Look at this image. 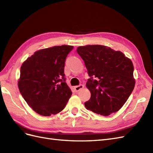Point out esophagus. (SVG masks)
Returning a JSON list of instances; mask_svg holds the SVG:
<instances>
[{
  "instance_id": "34e87169",
  "label": "esophagus",
  "mask_w": 153,
  "mask_h": 153,
  "mask_svg": "<svg viewBox=\"0 0 153 153\" xmlns=\"http://www.w3.org/2000/svg\"><path fill=\"white\" fill-rule=\"evenodd\" d=\"M84 88V85H77L76 86V87H74V91H75L76 92H77L78 91H79V90L83 88Z\"/></svg>"
}]
</instances>
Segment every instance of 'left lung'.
I'll return each instance as SVG.
<instances>
[{
	"label": "left lung",
	"instance_id": "left-lung-1",
	"mask_svg": "<svg viewBox=\"0 0 153 153\" xmlns=\"http://www.w3.org/2000/svg\"><path fill=\"white\" fill-rule=\"evenodd\" d=\"M77 52L91 77L86 84L91 93L86 108L105 116L118 111L134 88L131 60L120 51L103 45L79 46Z\"/></svg>",
	"mask_w": 153,
	"mask_h": 153
}]
</instances>
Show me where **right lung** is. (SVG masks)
Returning a JSON list of instances; mask_svg holds the SVG:
<instances>
[{"label": "right lung", "mask_w": 153, "mask_h": 153, "mask_svg": "<svg viewBox=\"0 0 153 153\" xmlns=\"http://www.w3.org/2000/svg\"><path fill=\"white\" fill-rule=\"evenodd\" d=\"M74 47L55 46L38 50L23 62L18 87L22 96L37 114H56L72 95L65 82V60Z\"/></svg>", "instance_id": "obj_1"}]
</instances>
